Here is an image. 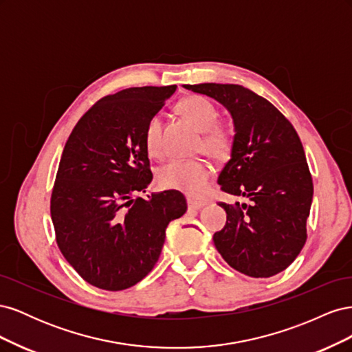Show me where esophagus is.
<instances>
[{"mask_svg":"<svg viewBox=\"0 0 352 352\" xmlns=\"http://www.w3.org/2000/svg\"><path fill=\"white\" fill-rule=\"evenodd\" d=\"M207 204L206 201H197V199H192V198H188V207L192 208V210H199Z\"/></svg>","mask_w":352,"mask_h":352,"instance_id":"esophagus-1","label":"esophagus"}]
</instances>
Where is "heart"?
<instances>
[{
	"instance_id": "obj_1",
	"label": "heart",
	"mask_w": 352,
	"mask_h": 352,
	"mask_svg": "<svg viewBox=\"0 0 352 352\" xmlns=\"http://www.w3.org/2000/svg\"><path fill=\"white\" fill-rule=\"evenodd\" d=\"M179 109L199 131H202L201 150L214 158H225L232 153L235 144V127L219 123V110L207 97L190 95L180 101ZM144 142L151 155L163 153L162 116L153 114L146 122ZM211 177V166L206 160L173 158L158 172V180L164 188L177 189L188 195H202Z\"/></svg>"
}]
</instances>
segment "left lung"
Returning a JSON list of instances; mask_svg holds the SVG:
<instances>
[{
  "mask_svg": "<svg viewBox=\"0 0 352 352\" xmlns=\"http://www.w3.org/2000/svg\"><path fill=\"white\" fill-rule=\"evenodd\" d=\"M230 111L235 144L217 182L248 204L219 202L226 225L212 241L225 261L251 278L285 270L307 241L313 179L291 122L265 98L232 83L184 85Z\"/></svg>",
  "mask_w": 352,
  "mask_h": 352,
  "instance_id": "left-lung-1",
  "label": "left lung"
}]
</instances>
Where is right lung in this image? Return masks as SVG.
<instances>
[{
  "mask_svg": "<svg viewBox=\"0 0 352 352\" xmlns=\"http://www.w3.org/2000/svg\"><path fill=\"white\" fill-rule=\"evenodd\" d=\"M176 85L127 88L85 113L63 150L51 194L61 254L83 280L123 291L142 280L162 254L166 228L186 211L170 189L144 199L151 184L146 122Z\"/></svg>",
  "mask_w": 352,
  "mask_h": 352,
  "instance_id": "right-lung-1",
  "label": "right lung"
}]
</instances>
